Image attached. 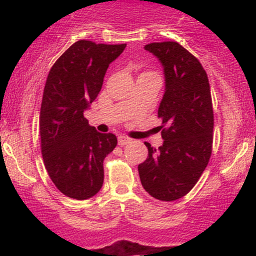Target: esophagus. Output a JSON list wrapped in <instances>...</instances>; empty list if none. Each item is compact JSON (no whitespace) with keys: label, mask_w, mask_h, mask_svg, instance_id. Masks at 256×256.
I'll list each match as a JSON object with an SVG mask.
<instances>
[{"label":"esophagus","mask_w":256,"mask_h":256,"mask_svg":"<svg viewBox=\"0 0 256 256\" xmlns=\"http://www.w3.org/2000/svg\"><path fill=\"white\" fill-rule=\"evenodd\" d=\"M131 138L128 137V136H124V134H120L118 136V144L119 146H126L128 144V143H131Z\"/></svg>","instance_id":"esophagus-1"}]
</instances>
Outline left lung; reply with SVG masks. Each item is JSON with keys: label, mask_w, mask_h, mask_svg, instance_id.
Instances as JSON below:
<instances>
[{"label": "left lung", "mask_w": 256, "mask_h": 256, "mask_svg": "<svg viewBox=\"0 0 256 256\" xmlns=\"http://www.w3.org/2000/svg\"><path fill=\"white\" fill-rule=\"evenodd\" d=\"M158 58L165 94L158 106L162 146L152 148L138 165L146 192L160 201H174L195 186L208 165L213 144L214 116L207 73L192 52L177 42L144 46ZM166 126V128L163 126Z\"/></svg>", "instance_id": "1"}]
</instances>
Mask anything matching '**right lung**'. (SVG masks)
<instances>
[{"label":"right lung","mask_w":256,"mask_h":256,"mask_svg":"<svg viewBox=\"0 0 256 256\" xmlns=\"http://www.w3.org/2000/svg\"><path fill=\"white\" fill-rule=\"evenodd\" d=\"M125 46L78 40L58 58L46 78L40 116L42 156L52 183L71 198H92L104 184V160L118 140L116 134L90 126L84 112Z\"/></svg>","instance_id":"obj_1"}]
</instances>
